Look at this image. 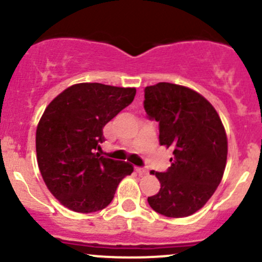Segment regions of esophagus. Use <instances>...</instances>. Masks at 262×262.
<instances>
[{
	"instance_id": "obj_1",
	"label": "esophagus",
	"mask_w": 262,
	"mask_h": 262,
	"mask_svg": "<svg viewBox=\"0 0 262 262\" xmlns=\"http://www.w3.org/2000/svg\"><path fill=\"white\" fill-rule=\"evenodd\" d=\"M136 171H137V173L139 174V175H144V174L148 173V170H146L145 168H139V166H137Z\"/></svg>"
}]
</instances>
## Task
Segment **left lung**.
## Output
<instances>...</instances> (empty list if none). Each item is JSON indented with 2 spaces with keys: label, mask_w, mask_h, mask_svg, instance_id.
I'll list each match as a JSON object with an SVG mask.
<instances>
[{
  "label": "left lung",
  "mask_w": 262,
  "mask_h": 262,
  "mask_svg": "<svg viewBox=\"0 0 262 262\" xmlns=\"http://www.w3.org/2000/svg\"><path fill=\"white\" fill-rule=\"evenodd\" d=\"M144 98L146 116L159 123L160 145L174 154L168 170L151 171L160 190L148 203L164 216H189L205 205L223 179L225 129L215 108L190 88L160 82L145 87Z\"/></svg>",
  "instance_id": "1"
}]
</instances>
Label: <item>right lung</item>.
<instances>
[{
  "instance_id": "right-lung-1",
  "label": "right lung",
  "mask_w": 262,
  "mask_h": 262,
  "mask_svg": "<svg viewBox=\"0 0 262 262\" xmlns=\"http://www.w3.org/2000/svg\"><path fill=\"white\" fill-rule=\"evenodd\" d=\"M136 88L79 83L46 108L36 132L37 162L46 185L62 205L94 212L113 200L118 184L133 165L99 157L103 128L128 107Z\"/></svg>"
}]
</instances>
